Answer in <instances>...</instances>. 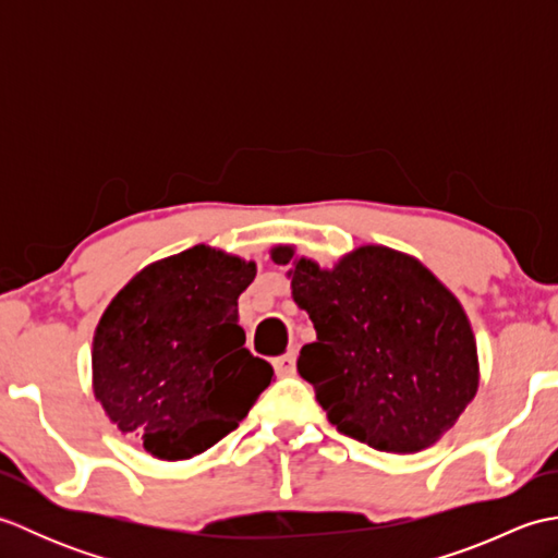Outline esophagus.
I'll list each match as a JSON object with an SVG mask.
<instances>
[{
	"label": "esophagus",
	"mask_w": 558,
	"mask_h": 558,
	"mask_svg": "<svg viewBox=\"0 0 558 558\" xmlns=\"http://www.w3.org/2000/svg\"><path fill=\"white\" fill-rule=\"evenodd\" d=\"M272 369H276L278 376H292L294 369H298V364H294V352H286L272 360Z\"/></svg>",
	"instance_id": "esophagus-1"
}]
</instances>
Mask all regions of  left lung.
I'll list each match as a JSON object with an SVG mask.
<instances>
[{
    "label": "left lung",
    "instance_id": "1",
    "mask_svg": "<svg viewBox=\"0 0 558 558\" xmlns=\"http://www.w3.org/2000/svg\"><path fill=\"white\" fill-rule=\"evenodd\" d=\"M316 340L298 369L338 432L386 453L434 446L480 388L477 340L458 298L422 260L364 244L333 268L270 248Z\"/></svg>",
    "mask_w": 558,
    "mask_h": 558
}]
</instances>
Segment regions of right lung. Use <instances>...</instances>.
I'll list each match as a JSON object with an SVG mask.
<instances>
[{"label": "right lung", "mask_w": 558, "mask_h": 558, "mask_svg": "<svg viewBox=\"0 0 558 558\" xmlns=\"http://www.w3.org/2000/svg\"><path fill=\"white\" fill-rule=\"evenodd\" d=\"M254 260L196 244L138 270L93 336V393L158 460L204 453L236 429L272 381L244 348L236 300Z\"/></svg>", "instance_id": "obj_1"}]
</instances>
